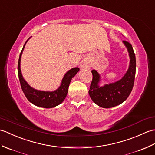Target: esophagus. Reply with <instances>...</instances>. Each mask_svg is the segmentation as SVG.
Here are the masks:
<instances>
[{"label": "esophagus", "instance_id": "1", "mask_svg": "<svg viewBox=\"0 0 155 155\" xmlns=\"http://www.w3.org/2000/svg\"><path fill=\"white\" fill-rule=\"evenodd\" d=\"M81 68H82V69H84V68H88L89 67V64L86 63V62H82L81 64Z\"/></svg>", "mask_w": 155, "mask_h": 155}]
</instances>
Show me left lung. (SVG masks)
<instances>
[{
  "instance_id": "obj_1",
  "label": "left lung",
  "mask_w": 155,
  "mask_h": 155,
  "mask_svg": "<svg viewBox=\"0 0 155 155\" xmlns=\"http://www.w3.org/2000/svg\"><path fill=\"white\" fill-rule=\"evenodd\" d=\"M123 43L127 49L130 61L127 72L120 80L100 86L101 77L97 71H92L93 78L88 91L89 95L93 102L104 108H110L123 103L134 87L136 71L135 55L132 45L126 41H123Z\"/></svg>"
}]
</instances>
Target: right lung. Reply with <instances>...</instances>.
<instances>
[{"instance_id":"add662e5","label":"right lung","mask_w":155,"mask_h":155,"mask_svg":"<svg viewBox=\"0 0 155 155\" xmlns=\"http://www.w3.org/2000/svg\"><path fill=\"white\" fill-rule=\"evenodd\" d=\"M29 39H28V40L24 45L19 57L18 64V73L21 87L29 102L38 107H44V108H51V107L59 105L65 99L72 78L76 75L80 69L78 67H74L68 71L64 75L59 87L54 91H42L32 88L25 81L20 69L21 57L22 55L25 45Z\"/></svg>"}]
</instances>
